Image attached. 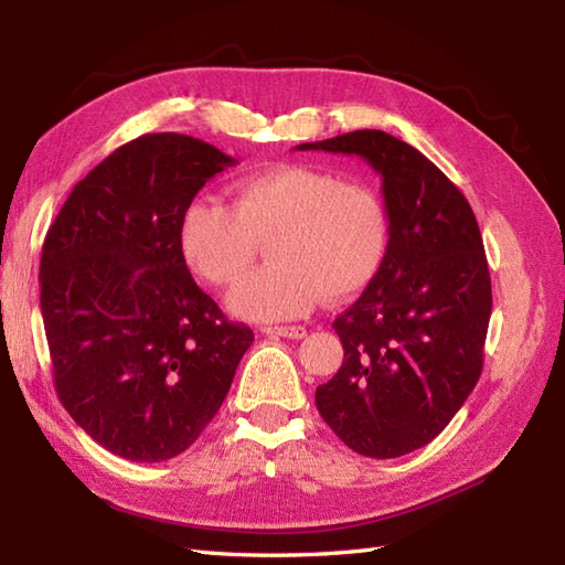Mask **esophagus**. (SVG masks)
Instances as JSON below:
<instances>
[{
    "label": "esophagus",
    "instance_id": "obj_1",
    "mask_svg": "<svg viewBox=\"0 0 565 565\" xmlns=\"http://www.w3.org/2000/svg\"><path fill=\"white\" fill-rule=\"evenodd\" d=\"M264 334H279V338L286 340H303L306 338V328L301 326H281V328H262Z\"/></svg>",
    "mask_w": 565,
    "mask_h": 565
}]
</instances>
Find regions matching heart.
Returning a JSON list of instances; mask_svg holds the SVG:
<instances>
[{
    "mask_svg": "<svg viewBox=\"0 0 565 565\" xmlns=\"http://www.w3.org/2000/svg\"><path fill=\"white\" fill-rule=\"evenodd\" d=\"M186 267L231 289L249 271L259 245L271 267L231 296L243 320L276 322L308 313L320 296L342 301L379 274L388 249V215L364 184L308 164H281L239 179L233 209L199 196L177 231Z\"/></svg>",
    "mask_w": 565,
    "mask_h": 565,
    "instance_id": "b5f03b06",
    "label": "heart"
}]
</instances>
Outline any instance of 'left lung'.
<instances>
[{"mask_svg": "<svg viewBox=\"0 0 565 565\" xmlns=\"http://www.w3.org/2000/svg\"><path fill=\"white\" fill-rule=\"evenodd\" d=\"M296 150L356 154L381 177L388 249L366 291L332 322L344 359L316 405L347 447L395 459L435 439L481 379L493 310L483 237L447 174L383 130Z\"/></svg>", "mask_w": 565, "mask_h": 565, "instance_id": "obj_1", "label": "left lung"}]
</instances>
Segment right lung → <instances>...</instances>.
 Returning a JSON list of instances; mask_svg holds the SVG:
<instances>
[{
  "mask_svg": "<svg viewBox=\"0 0 565 565\" xmlns=\"http://www.w3.org/2000/svg\"><path fill=\"white\" fill-rule=\"evenodd\" d=\"M233 164L199 138L140 136L75 184L45 235L41 313L57 398L128 461L189 449L255 340L199 289L177 243L186 203Z\"/></svg>",
  "mask_w": 565,
  "mask_h": 565,
  "instance_id": "1",
  "label": "right lung"
}]
</instances>
